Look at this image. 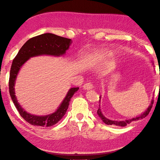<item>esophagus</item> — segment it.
<instances>
[{
    "instance_id": "esophagus-1",
    "label": "esophagus",
    "mask_w": 160,
    "mask_h": 160,
    "mask_svg": "<svg viewBox=\"0 0 160 160\" xmlns=\"http://www.w3.org/2000/svg\"><path fill=\"white\" fill-rule=\"evenodd\" d=\"M92 87L93 85L91 82H87L83 85V88L85 89V90H90V89L92 88Z\"/></svg>"
}]
</instances>
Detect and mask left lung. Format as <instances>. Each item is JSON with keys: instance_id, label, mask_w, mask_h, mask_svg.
I'll list each match as a JSON object with an SVG mask.
<instances>
[{"instance_id": "1", "label": "left lung", "mask_w": 160, "mask_h": 160, "mask_svg": "<svg viewBox=\"0 0 160 160\" xmlns=\"http://www.w3.org/2000/svg\"><path fill=\"white\" fill-rule=\"evenodd\" d=\"M159 89H160V85H159ZM100 97H99V98ZM99 102H100V99H99ZM152 104H153V100H152L150 105L148 108V109L145 111V112L143 113L142 114L140 115L139 116H137V117H135V118H132L131 119H128V120H126L124 121H112V120H110V119L107 118L104 115L102 114L101 109H100L99 107L98 110H97V114L99 115V116L100 117V118L102 119L103 122H104L105 124H107V125H116V126H126L127 124L131 123L132 121L140 120V119L145 118L146 116L149 114V113H150V112L151 111L152 107Z\"/></svg>"}]
</instances>
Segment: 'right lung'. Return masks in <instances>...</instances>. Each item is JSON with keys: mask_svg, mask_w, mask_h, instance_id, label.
Here are the masks:
<instances>
[{"mask_svg": "<svg viewBox=\"0 0 160 160\" xmlns=\"http://www.w3.org/2000/svg\"><path fill=\"white\" fill-rule=\"evenodd\" d=\"M71 39L58 35L46 33L34 37L27 41L13 59L9 78V92L16 109L20 116L31 125L49 127L55 125L66 114L70 99L79 88H72L68 92L60 107L53 113L47 116H34L25 112L18 102L15 95V83L19 70L29 58L39 55H51L59 56L66 53L71 44Z\"/></svg>", "mask_w": 160, "mask_h": 160, "instance_id": "right-lung-1", "label": "right lung"}]
</instances>
